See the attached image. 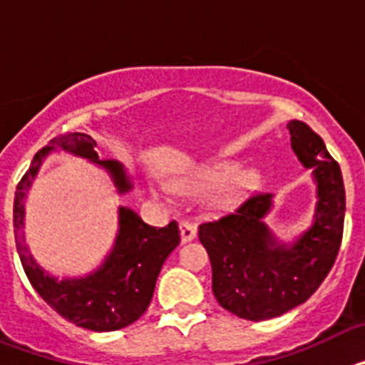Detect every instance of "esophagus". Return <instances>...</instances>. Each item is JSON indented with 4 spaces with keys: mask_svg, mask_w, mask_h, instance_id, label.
I'll list each match as a JSON object with an SVG mask.
<instances>
[{
    "mask_svg": "<svg viewBox=\"0 0 365 365\" xmlns=\"http://www.w3.org/2000/svg\"><path fill=\"white\" fill-rule=\"evenodd\" d=\"M180 237H182V243H188V241L195 240V234H197V228L195 225L190 221H180Z\"/></svg>",
    "mask_w": 365,
    "mask_h": 365,
    "instance_id": "34e87169",
    "label": "esophagus"
}]
</instances>
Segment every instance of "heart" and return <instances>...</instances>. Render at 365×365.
<instances>
[{"instance_id": "b5f03b06", "label": "heart", "mask_w": 365, "mask_h": 365, "mask_svg": "<svg viewBox=\"0 0 365 365\" xmlns=\"http://www.w3.org/2000/svg\"><path fill=\"white\" fill-rule=\"evenodd\" d=\"M237 172V164L230 163V160H225V163L212 164V166H205L201 170H195V172L188 173L185 177H179V179L173 182L175 190L182 193H201L208 192L212 188H217V186L225 185L234 177V173ZM234 185L237 188H243V186L250 185V175L247 173H241L234 179Z\"/></svg>"}]
</instances>
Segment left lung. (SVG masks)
Returning a JSON list of instances; mask_svg holds the SVG:
<instances>
[{"label": "left lung", "mask_w": 365, "mask_h": 365, "mask_svg": "<svg viewBox=\"0 0 365 365\" xmlns=\"http://www.w3.org/2000/svg\"><path fill=\"white\" fill-rule=\"evenodd\" d=\"M291 146L316 182L311 228L287 245L265 225L272 193H256L230 214L199 225L212 263V291L222 309L261 322L307 302L333 269L344 234L346 190L340 166L305 122L287 124Z\"/></svg>", "instance_id": "1"}]
</instances>
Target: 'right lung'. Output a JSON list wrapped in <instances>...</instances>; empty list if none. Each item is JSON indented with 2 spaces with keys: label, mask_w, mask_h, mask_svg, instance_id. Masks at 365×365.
I'll list each match as a JSON object with an SVG mask.
<instances>
[{
  "label": "right lung",
  "mask_w": 365,
  "mask_h": 365,
  "mask_svg": "<svg viewBox=\"0 0 365 365\" xmlns=\"http://www.w3.org/2000/svg\"><path fill=\"white\" fill-rule=\"evenodd\" d=\"M96 143L86 133H63L38 151L31 168L18 182L14 197V237L19 259L29 282L43 302L78 327L108 333L137 322L153 298L155 283L163 263L180 243L177 222L163 228L150 227L131 208H118V234L104 263L86 278L60 279L45 272L29 252L24 234L25 197L41 163L53 150L67 151L98 164L111 175L118 193L133 188L130 177L117 160H100Z\"/></svg>",
  "instance_id": "add662e5"
}]
</instances>
